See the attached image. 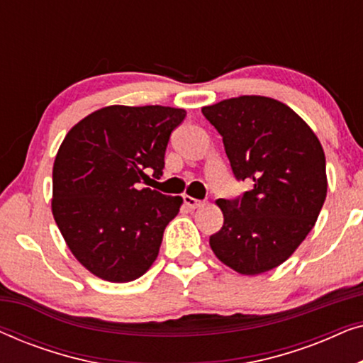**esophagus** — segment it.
Here are the masks:
<instances>
[{
    "label": "esophagus",
    "mask_w": 363,
    "mask_h": 363,
    "mask_svg": "<svg viewBox=\"0 0 363 363\" xmlns=\"http://www.w3.org/2000/svg\"><path fill=\"white\" fill-rule=\"evenodd\" d=\"M183 201H185V205L188 208H191V210H195V208H200V206L205 205V203H203V201L196 200V198H193V196H188V195L183 196Z\"/></svg>",
    "instance_id": "obj_1"
}]
</instances>
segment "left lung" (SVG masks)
Returning a JSON list of instances; mask_svg holds the SVG:
<instances>
[{
  "instance_id": "8db88e82",
  "label": "left lung",
  "mask_w": 363,
  "mask_h": 363,
  "mask_svg": "<svg viewBox=\"0 0 363 363\" xmlns=\"http://www.w3.org/2000/svg\"><path fill=\"white\" fill-rule=\"evenodd\" d=\"M220 132L238 180L252 190L218 200L225 223L210 236L223 264L245 276L289 259L314 228L327 195L325 155L312 128L286 104L241 96L201 108Z\"/></svg>"
}]
</instances>
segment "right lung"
<instances>
[{
  "label": "right lung",
  "mask_w": 363,
  "mask_h": 363,
  "mask_svg": "<svg viewBox=\"0 0 363 363\" xmlns=\"http://www.w3.org/2000/svg\"><path fill=\"white\" fill-rule=\"evenodd\" d=\"M185 108L108 106L77 122L52 168V216L74 257L94 276L130 282L155 262L182 196L142 188L160 178Z\"/></svg>",
  "instance_id": "right-lung-1"
}]
</instances>
